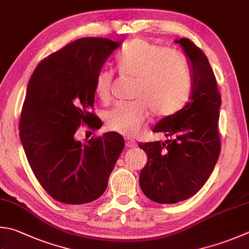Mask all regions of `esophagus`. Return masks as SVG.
<instances>
[{
	"instance_id": "obj_1",
	"label": "esophagus",
	"mask_w": 249,
	"mask_h": 249,
	"mask_svg": "<svg viewBox=\"0 0 249 249\" xmlns=\"http://www.w3.org/2000/svg\"><path fill=\"white\" fill-rule=\"evenodd\" d=\"M125 147H128V148L135 147V143L132 140H125Z\"/></svg>"
}]
</instances>
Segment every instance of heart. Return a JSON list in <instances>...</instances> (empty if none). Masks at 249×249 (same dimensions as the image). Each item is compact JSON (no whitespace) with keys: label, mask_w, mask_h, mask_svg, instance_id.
<instances>
[{"label":"heart","mask_w":249,"mask_h":249,"mask_svg":"<svg viewBox=\"0 0 249 249\" xmlns=\"http://www.w3.org/2000/svg\"><path fill=\"white\" fill-rule=\"evenodd\" d=\"M119 73L137 80L131 104H118L107 112V129L132 137L143 129L148 111L157 118L175 115L190 96L192 77L183 56L167 46L144 39L126 44L118 60ZM114 74L102 69L95 77L94 91L102 102L111 96Z\"/></svg>","instance_id":"1"}]
</instances>
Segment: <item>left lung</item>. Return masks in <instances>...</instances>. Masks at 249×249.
Segmentation results:
<instances>
[{
    "mask_svg": "<svg viewBox=\"0 0 249 249\" xmlns=\"http://www.w3.org/2000/svg\"><path fill=\"white\" fill-rule=\"evenodd\" d=\"M189 59L191 96L175 115L162 118L153 132L170 140L140 143L147 162L140 173V186L158 204H176L192 197L212 175L219 158L218 121L221 95L204 52L191 40H176Z\"/></svg>",
    "mask_w": 249,
    "mask_h": 249,
    "instance_id": "1",
    "label": "left lung"
}]
</instances>
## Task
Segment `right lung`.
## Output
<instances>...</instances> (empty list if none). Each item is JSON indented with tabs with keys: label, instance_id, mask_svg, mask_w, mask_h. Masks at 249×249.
<instances>
[{
	"label": "right lung",
	"instance_id": "right-lung-1",
	"mask_svg": "<svg viewBox=\"0 0 249 249\" xmlns=\"http://www.w3.org/2000/svg\"><path fill=\"white\" fill-rule=\"evenodd\" d=\"M119 45L105 37H81L42 60L28 83L20 141L37 181L60 203L81 205L101 197L124 149V138L116 132L84 144L74 135L81 124L94 131L102 126L89 111L95 77Z\"/></svg>",
	"mask_w": 249,
	"mask_h": 249
}]
</instances>
